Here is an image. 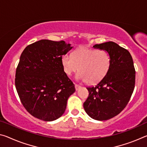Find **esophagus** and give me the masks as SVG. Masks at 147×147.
Instances as JSON below:
<instances>
[{
    "label": "esophagus",
    "mask_w": 147,
    "mask_h": 147,
    "mask_svg": "<svg viewBox=\"0 0 147 147\" xmlns=\"http://www.w3.org/2000/svg\"><path fill=\"white\" fill-rule=\"evenodd\" d=\"M74 86H75V89H76V91L80 89V88H81V86H79V85H78V84H75V85H74Z\"/></svg>",
    "instance_id": "obj_1"
}]
</instances>
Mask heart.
<instances>
[{
    "instance_id": "obj_1",
    "label": "heart",
    "mask_w": 147,
    "mask_h": 147,
    "mask_svg": "<svg viewBox=\"0 0 147 147\" xmlns=\"http://www.w3.org/2000/svg\"><path fill=\"white\" fill-rule=\"evenodd\" d=\"M63 71L71 75L78 69L77 80L95 84L106 76L110 67V57L106 51L80 47L74 50L72 56L65 54L61 57Z\"/></svg>"
}]
</instances>
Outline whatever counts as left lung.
<instances>
[{
  "label": "left lung",
  "mask_w": 147,
  "mask_h": 147,
  "mask_svg": "<svg viewBox=\"0 0 147 147\" xmlns=\"http://www.w3.org/2000/svg\"><path fill=\"white\" fill-rule=\"evenodd\" d=\"M93 47L108 53L110 67L96 86L87 88L89 96L84 109L93 119L107 120L118 115L127 105L134 90L136 71L130 53L114 42Z\"/></svg>",
  "instance_id": "left-lung-1"
}]
</instances>
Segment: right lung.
Returning <instances> with one entry per match:
<instances>
[{
    "mask_svg": "<svg viewBox=\"0 0 147 147\" xmlns=\"http://www.w3.org/2000/svg\"><path fill=\"white\" fill-rule=\"evenodd\" d=\"M72 48L63 40H41L23 51L15 84L23 107L34 117L50 122L65 113L75 88L63 71L61 57Z\"/></svg>",
    "mask_w": 147,
    "mask_h": 147,
    "instance_id": "obj_1",
    "label": "right lung"
}]
</instances>
